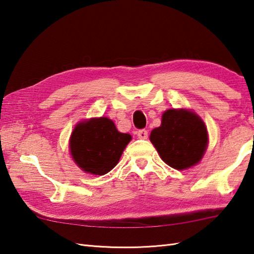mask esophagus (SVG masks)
I'll return each instance as SVG.
<instances>
[{
    "instance_id": "34e87169",
    "label": "esophagus",
    "mask_w": 254,
    "mask_h": 254,
    "mask_svg": "<svg viewBox=\"0 0 254 254\" xmlns=\"http://www.w3.org/2000/svg\"><path fill=\"white\" fill-rule=\"evenodd\" d=\"M136 135H137L138 138L146 139L147 136H148V132H147L146 130H138V131L136 132Z\"/></svg>"
}]
</instances>
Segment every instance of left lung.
<instances>
[{"label": "left lung", "mask_w": 254, "mask_h": 254, "mask_svg": "<svg viewBox=\"0 0 254 254\" xmlns=\"http://www.w3.org/2000/svg\"><path fill=\"white\" fill-rule=\"evenodd\" d=\"M150 142L165 163L178 170L195 166L208 144L207 128L195 112L169 109L161 117V124L150 133Z\"/></svg>", "instance_id": "8db88e82"}]
</instances>
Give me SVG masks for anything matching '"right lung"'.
<instances>
[{
	"label": "right lung",
	"mask_w": 254,
	"mask_h": 254,
	"mask_svg": "<svg viewBox=\"0 0 254 254\" xmlns=\"http://www.w3.org/2000/svg\"><path fill=\"white\" fill-rule=\"evenodd\" d=\"M131 139L130 134L119 132L110 119L91 118L74 127L69 152L83 171L104 176L117 166Z\"/></svg>",
	"instance_id": "1"
}]
</instances>
